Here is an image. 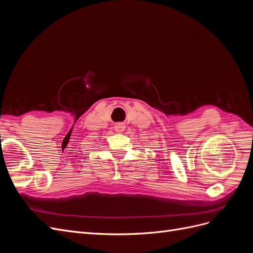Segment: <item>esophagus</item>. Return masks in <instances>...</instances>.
Here are the masks:
<instances>
[{
	"instance_id": "34e87169",
	"label": "esophagus",
	"mask_w": 253,
	"mask_h": 253,
	"mask_svg": "<svg viewBox=\"0 0 253 253\" xmlns=\"http://www.w3.org/2000/svg\"><path fill=\"white\" fill-rule=\"evenodd\" d=\"M114 128H115V131H116V132L121 133V132H124L125 129H126V125L124 124V122H118V124L115 125Z\"/></svg>"
}]
</instances>
